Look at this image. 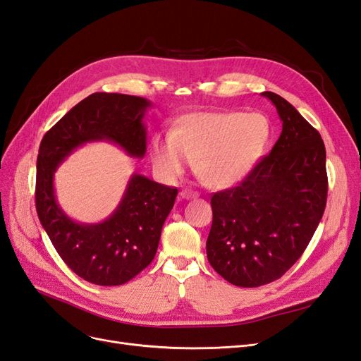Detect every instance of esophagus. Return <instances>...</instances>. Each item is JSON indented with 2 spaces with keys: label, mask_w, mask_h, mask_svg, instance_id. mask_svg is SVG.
Listing matches in <instances>:
<instances>
[{
  "label": "esophagus",
  "mask_w": 361,
  "mask_h": 361,
  "mask_svg": "<svg viewBox=\"0 0 361 361\" xmlns=\"http://www.w3.org/2000/svg\"><path fill=\"white\" fill-rule=\"evenodd\" d=\"M179 195H180L182 199H187V200L199 197V194H197V192H194V191H191V190H182V191L179 192Z\"/></svg>",
  "instance_id": "1"
}]
</instances>
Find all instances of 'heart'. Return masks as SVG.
I'll list each match as a JSON object with an SVG mask.
<instances>
[{"instance_id":"obj_1","label":"heart","mask_w":361,"mask_h":361,"mask_svg":"<svg viewBox=\"0 0 361 361\" xmlns=\"http://www.w3.org/2000/svg\"><path fill=\"white\" fill-rule=\"evenodd\" d=\"M269 138L271 125L264 114L199 111L180 117L169 141H152L150 159L155 171L167 180L180 178L191 162L207 187L228 190L256 169Z\"/></svg>"}]
</instances>
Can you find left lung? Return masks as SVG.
<instances>
[{
	"label": "left lung",
	"mask_w": 361,
	"mask_h": 361,
	"mask_svg": "<svg viewBox=\"0 0 361 361\" xmlns=\"http://www.w3.org/2000/svg\"><path fill=\"white\" fill-rule=\"evenodd\" d=\"M262 96L277 108L280 138L244 182L211 199L207 260L239 288L268 285L301 257L329 192L321 134L281 96Z\"/></svg>",
	"instance_id": "left-lung-1"
}]
</instances>
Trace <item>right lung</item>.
I'll list each match as a JSON object with an SVG mask.
<instances>
[{
	"mask_svg": "<svg viewBox=\"0 0 361 361\" xmlns=\"http://www.w3.org/2000/svg\"><path fill=\"white\" fill-rule=\"evenodd\" d=\"M150 105L138 96L93 93L42 138L36 178L40 224L64 264L93 285H123L154 260L178 188L133 174L114 212L101 223L85 224L73 221L60 207L54 192V173L75 149L92 141H110L129 157L143 158V118Z\"/></svg>",
	"mask_w": 361,
	"mask_h": 361,
	"instance_id": "right-lung-1",
	"label": "right lung"
}]
</instances>
